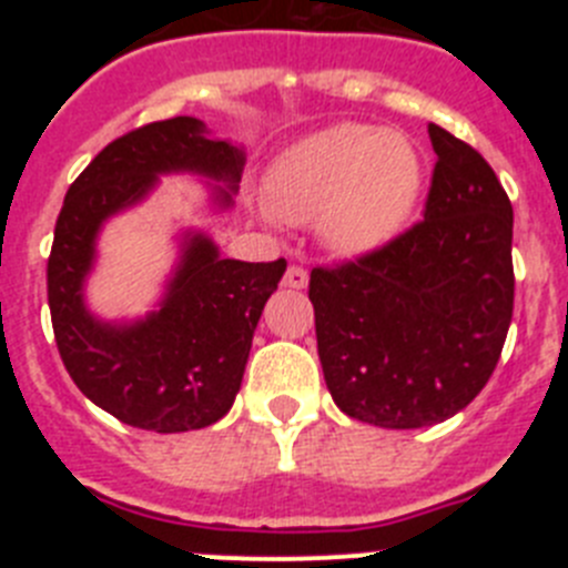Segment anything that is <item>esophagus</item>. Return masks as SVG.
<instances>
[{
    "label": "esophagus",
    "mask_w": 568,
    "mask_h": 568,
    "mask_svg": "<svg viewBox=\"0 0 568 568\" xmlns=\"http://www.w3.org/2000/svg\"><path fill=\"white\" fill-rule=\"evenodd\" d=\"M307 281H310L307 270L298 267V264H293V267H287V275H284V287L304 290V287H307Z\"/></svg>",
    "instance_id": "34e87169"
}]
</instances>
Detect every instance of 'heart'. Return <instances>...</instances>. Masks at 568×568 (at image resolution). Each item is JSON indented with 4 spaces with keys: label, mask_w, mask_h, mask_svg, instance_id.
Returning <instances> with one entry per match:
<instances>
[{
    "label": "heart",
    "mask_w": 568,
    "mask_h": 568,
    "mask_svg": "<svg viewBox=\"0 0 568 568\" xmlns=\"http://www.w3.org/2000/svg\"><path fill=\"white\" fill-rule=\"evenodd\" d=\"M424 155L400 130L335 124L301 139L267 173V204L341 255H366L395 239L424 193Z\"/></svg>",
    "instance_id": "b5f03b06"
}]
</instances>
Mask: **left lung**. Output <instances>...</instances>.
<instances>
[{
	"mask_svg": "<svg viewBox=\"0 0 568 568\" xmlns=\"http://www.w3.org/2000/svg\"><path fill=\"white\" fill-rule=\"evenodd\" d=\"M429 139L438 162L424 222L310 275L329 395L384 429L440 424L471 404L515 304L509 195L478 150L438 124Z\"/></svg>",
	"mask_w": 568,
	"mask_h": 568,
	"instance_id": "1",
	"label": "left lung"
}]
</instances>
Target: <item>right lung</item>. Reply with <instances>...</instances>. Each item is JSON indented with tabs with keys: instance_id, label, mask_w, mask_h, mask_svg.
I'll use <instances>...</instances> for the list:
<instances>
[{
	"instance_id": "add662e5",
	"label": "right lung",
	"mask_w": 568,
	"mask_h": 568,
	"mask_svg": "<svg viewBox=\"0 0 568 568\" xmlns=\"http://www.w3.org/2000/svg\"><path fill=\"white\" fill-rule=\"evenodd\" d=\"M244 162V150L213 139L202 119L175 115L110 142L64 195L48 258L53 335L73 384L122 424L187 433L224 418L287 261L222 258L207 233L187 230L155 310L135 321H102L84 301L99 233L170 173L207 179L213 207L230 210Z\"/></svg>"
}]
</instances>
